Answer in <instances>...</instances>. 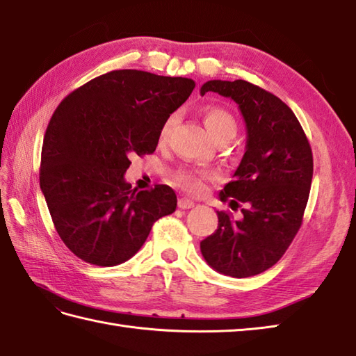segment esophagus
Segmentation results:
<instances>
[{
  "label": "esophagus",
  "mask_w": 356,
  "mask_h": 356,
  "mask_svg": "<svg viewBox=\"0 0 356 356\" xmlns=\"http://www.w3.org/2000/svg\"><path fill=\"white\" fill-rule=\"evenodd\" d=\"M194 205H195V203L191 199H186V197L179 199V208L180 209H190V208H194Z\"/></svg>",
  "instance_id": "esophagus-1"
}]
</instances>
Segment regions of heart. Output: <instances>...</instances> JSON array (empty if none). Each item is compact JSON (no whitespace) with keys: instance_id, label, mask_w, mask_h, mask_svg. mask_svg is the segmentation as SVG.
Listing matches in <instances>:
<instances>
[{"instance_id":"heart-1","label":"heart","mask_w":356,"mask_h":356,"mask_svg":"<svg viewBox=\"0 0 356 356\" xmlns=\"http://www.w3.org/2000/svg\"><path fill=\"white\" fill-rule=\"evenodd\" d=\"M177 124V115L172 113L168 118L165 119V122L161 127V131H159V140L163 142L168 138L170 133L172 131L174 125ZM205 125L211 136L217 140L220 138H226V136H236L237 133V122L229 111L223 108H209L205 113ZM213 176L209 171L205 170H190V168H182L177 170L172 174V180L179 186H182L186 191H200L203 186V180Z\"/></svg>"}]
</instances>
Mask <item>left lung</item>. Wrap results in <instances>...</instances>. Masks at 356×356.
<instances>
[{
    "label": "left lung",
    "instance_id": "8db88e82",
    "mask_svg": "<svg viewBox=\"0 0 356 356\" xmlns=\"http://www.w3.org/2000/svg\"><path fill=\"white\" fill-rule=\"evenodd\" d=\"M208 92L231 97L246 122L243 159L218 194L222 202L231 200V208H245L238 220L217 211V229L200 241V251L220 274L252 277L282 259L303 223L312 149L297 116L275 95L243 79L208 81L200 95Z\"/></svg>",
    "mask_w": 356,
    "mask_h": 356
}]
</instances>
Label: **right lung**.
<instances>
[{"mask_svg": "<svg viewBox=\"0 0 356 356\" xmlns=\"http://www.w3.org/2000/svg\"><path fill=\"white\" fill-rule=\"evenodd\" d=\"M195 87L188 78L113 70L76 88L45 130L40 185L53 225L70 251L96 266H116L172 214L168 185L131 190L124 174L133 154L154 153L159 131Z\"/></svg>", "mask_w": 356, "mask_h": 356, "instance_id": "right-lung-1", "label": "right lung"}]
</instances>
